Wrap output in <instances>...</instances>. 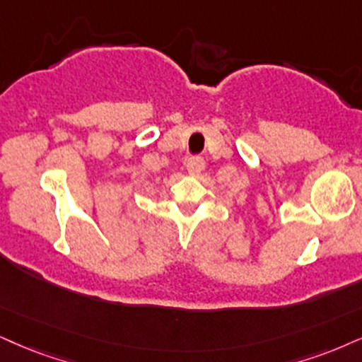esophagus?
I'll return each mask as SVG.
<instances>
[{
    "instance_id": "1",
    "label": "esophagus",
    "mask_w": 362,
    "mask_h": 362,
    "mask_svg": "<svg viewBox=\"0 0 362 362\" xmlns=\"http://www.w3.org/2000/svg\"><path fill=\"white\" fill-rule=\"evenodd\" d=\"M186 168H188L189 174L198 176V174L202 173L204 168V159L203 158H191V159H188V163H186Z\"/></svg>"
}]
</instances>
